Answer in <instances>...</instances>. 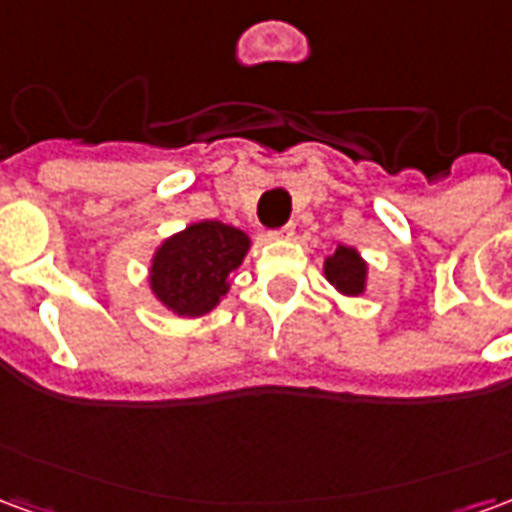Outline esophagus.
Returning a JSON list of instances; mask_svg holds the SVG:
<instances>
[{"mask_svg":"<svg viewBox=\"0 0 512 512\" xmlns=\"http://www.w3.org/2000/svg\"><path fill=\"white\" fill-rule=\"evenodd\" d=\"M290 235H293V227H290V224H285V227H279V230H271V233H268V238H271V241H282V238H290Z\"/></svg>","mask_w":512,"mask_h":512,"instance_id":"34e87169","label":"esophagus"}]
</instances>
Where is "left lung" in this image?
Wrapping results in <instances>:
<instances>
[{"label": "left lung", "instance_id": "left-lung-1", "mask_svg": "<svg viewBox=\"0 0 512 512\" xmlns=\"http://www.w3.org/2000/svg\"><path fill=\"white\" fill-rule=\"evenodd\" d=\"M323 274L343 296H359L367 285V263L354 246H337L332 257H326Z\"/></svg>", "mask_w": 512, "mask_h": 512}]
</instances>
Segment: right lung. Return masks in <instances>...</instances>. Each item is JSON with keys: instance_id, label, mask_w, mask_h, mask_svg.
<instances>
[{"instance_id": "add662e5", "label": "right lung", "mask_w": 512, "mask_h": 512, "mask_svg": "<svg viewBox=\"0 0 512 512\" xmlns=\"http://www.w3.org/2000/svg\"><path fill=\"white\" fill-rule=\"evenodd\" d=\"M249 235L222 222H194L158 246L150 290L180 318L211 312L230 290V277L249 252Z\"/></svg>"}]
</instances>
